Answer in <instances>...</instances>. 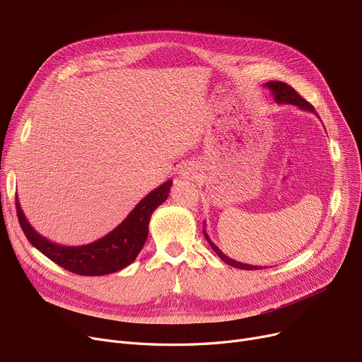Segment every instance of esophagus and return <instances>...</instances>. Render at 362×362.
Returning a JSON list of instances; mask_svg holds the SVG:
<instances>
[{
    "label": "esophagus",
    "mask_w": 362,
    "mask_h": 362,
    "mask_svg": "<svg viewBox=\"0 0 362 362\" xmlns=\"http://www.w3.org/2000/svg\"><path fill=\"white\" fill-rule=\"evenodd\" d=\"M180 176H182V177H186V179L194 177V168H192L191 165H185V167H182V170H180Z\"/></svg>",
    "instance_id": "1"
}]
</instances>
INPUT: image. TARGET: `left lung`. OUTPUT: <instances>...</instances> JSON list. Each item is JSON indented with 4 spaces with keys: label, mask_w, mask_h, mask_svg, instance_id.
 Listing matches in <instances>:
<instances>
[{
    "label": "left lung",
    "mask_w": 362,
    "mask_h": 362,
    "mask_svg": "<svg viewBox=\"0 0 362 362\" xmlns=\"http://www.w3.org/2000/svg\"><path fill=\"white\" fill-rule=\"evenodd\" d=\"M264 87L266 88H269L271 90V93H272V96H274V100L276 102V103H279V105H282V103H288V105H294V106H297L298 109H303V111H309V112H313V114H317L315 111H313V106L309 103V102H306L300 94H298L293 87H290L288 84H286V83H281V81H269V83H266L264 84ZM204 237H206V240H207V243L210 244V247L216 251V255L222 259L225 263H228V264H230V266H233V268H238V269H245V271H256V269H263L262 266H253V264H247V263H241V262H237V260H233V259H230V257H228L223 251H220V248L210 240V237H209V233L206 232V226H204Z\"/></svg>",
    "instance_id": "left-lung-1"
}]
</instances>
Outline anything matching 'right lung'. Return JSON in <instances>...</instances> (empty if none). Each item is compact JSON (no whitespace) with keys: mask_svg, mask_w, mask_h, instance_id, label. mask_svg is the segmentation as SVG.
I'll use <instances>...</instances> for the list:
<instances>
[{"mask_svg":"<svg viewBox=\"0 0 362 362\" xmlns=\"http://www.w3.org/2000/svg\"><path fill=\"white\" fill-rule=\"evenodd\" d=\"M171 183V180H167L149 192L114 230L86 245H60L42 237L28 222L18 195H16V210L29 243L52 262L78 275H107L124 269L137 257L148 238L151 216L167 199Z\"/></svg>","mask_w":362,"mask_h":362,"instance_id":"right-lung-1","label":"right lung"}]
</instances>
